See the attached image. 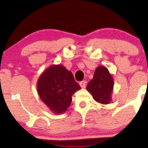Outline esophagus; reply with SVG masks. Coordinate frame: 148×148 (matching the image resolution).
Masks as SVG:
<instances>
[{
	"label": "esophagus",
	"mask_w": 148,
	"mask_h": 148,
	"mask_svg": "<svg viewBox=\"0 0 148 148\" xmlns=\"http://www.w3.org/2000/svg\"><path fill=\"white\" fill-rule=\"evenodd\" d=\"M86 81H82V82H81L79 83L80 86H81L82 89H84V88L86 87Z\"/></svg>",
	"instance_id": "34e87169"
}]
</instances>
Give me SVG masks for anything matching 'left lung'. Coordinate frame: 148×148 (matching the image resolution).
<instances>
[{
	"mask_svg": "<svg viewBox=\"0 0 148 148\" xmlns=\"http://www.w3.org/2000/svg\"><path fill=\"white\" fill-rule=\"evenodd\" d=\"M114 87V79L110 71L104 66L96 69L94 77L86 86L88 92L96 102L103 104L112 101V94Z\"/></svg>",
	"mask_w": 148,
	"mask_h": 148,
	"instance_id": "1",
	"label": "left lung"
}]
</instances>
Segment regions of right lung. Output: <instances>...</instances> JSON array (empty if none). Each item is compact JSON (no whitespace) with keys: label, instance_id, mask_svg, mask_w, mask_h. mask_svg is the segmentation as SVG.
<instances>
[{"label":"right lung","instance_id":"1","mask_svg":"<svg viewBox=\"0 0 148 148\" xmlns=\"http://www.w3.org/2000/svg\"><path fill=\"white\" fill-rule=\"evenodd\" d=\"M80 89L72 73L61 64L50 66L37 81V91L41 101L57 114L69 108L71 96Z\"/></svg>","mask_w":148,"mask_h":148}]
</instances>
